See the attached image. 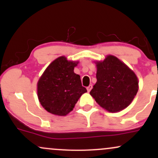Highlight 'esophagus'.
I'll list each match as a JSON object with an SVG mask.
<instances>
[{
	"label": "esophagus",
	"mask_w": 158,
	"mask_h": 158,
	"mask_svg": "<svg viewBox=\"0 0 158 158\" xmlns=\"http://www.w3.org/2000/svg\"><path fill=\"white\" fill-rule=\"evenodd\" d=\"M92 88H93V85H90L89 86L87 87V90H88V92H90V90L92 89Z\"/></svg>",
	"instance_id": "esophagus-1"
}]
</instances>
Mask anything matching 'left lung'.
Returning a JSON list of instances; mask_svg holds the SVG:
<instances>
[{
  "label": "left lung",
  "instance_id": "left-lung-1",
  "mask_svg": "<svg viewBox=\"0 0 158 158\" xmlns=\"http://www.w3.org/2000/svg\"><path fill=\"white\" fill-rule=\"evenodd\" d=\"M97 83L90 94L96 102L110 112L128 107L138 90L135 73L114 56L97 63Z\"/></svg>",
  "mask_w": 158,
  "mask_h": 158
}]
</instances>
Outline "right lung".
I'll use <instances>...</instances> for the list:
<instances>
[{
  "mask_svg": "<svg viewBox=\"0 0 158 158\" xmlns=\"http://www.w3.org/2000/svg\"><path fill=\"white\" fill-rule=\"evenodd\" d=\"M77 62L61 56L48 67L38 82V97L45 110L65 116L71 111L86 88L80 76L73 72Z\"/></svg>",
  "mask_w": 158,
  "mask_h": 158,
  "instance_id": "right-lung-1",
  "label": "right lung"
}]
</instances>
